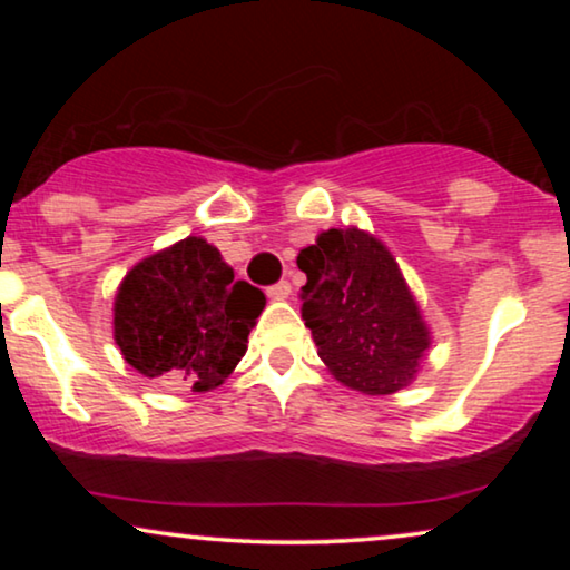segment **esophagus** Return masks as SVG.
I'll list each match as a JSON object with an SVG mask.
<instances>
[{
    "instance_id": "esophagus-1",
    "label": "esophagus",
    "mask_w": 570,
    "mask_h": 570,
    "mask_svg": "<svg viewBox=\"0 0 570 570\" xmlns=\"http://www.w3.org/2000/svg\"><path fill=\"white\" fill-rule=\"evenodd\" d=\"M291 293L293 291H291V283H287V279H279V283L267 287V295H269L272 301H285Z\"/></svg>"
}]
</instances>
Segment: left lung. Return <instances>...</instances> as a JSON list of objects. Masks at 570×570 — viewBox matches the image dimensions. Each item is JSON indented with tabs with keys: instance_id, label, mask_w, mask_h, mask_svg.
<instances>
[{
	"instance_id": "1",
	"label": "left lung",
	"mask_w": 570,
	"mask_h": 570,
	"mask_svg": "<svg viewBox=\"0 0 570 570\" xmlns=\"http://www.w3.org/2000/svg\"><path fill=\"white\" fill-rule=\"evenodd\" d=\"M298 267L303 322L332 376L373 396L407 386L431 340L394 256L368 233L332 228Z\"/></svg>"
}]
</instances>
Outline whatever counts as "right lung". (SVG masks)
<instances>
[{"label":"right lung","mask_w":570,"mask_h":570,"mask_svg":"<svg viewBox=\"0 0 570 570\" xmlns=\"http://www.w3.org/2000/svg\"><path fill=\"white\" fill-rule=\"evenodd\" d=\"M264 293L205 238L189 236L147 256L124 277L114 303V337L124 361L150 379L220 386L246 353Z\"/></svg>","instance_id":"1"}]
</instances>
